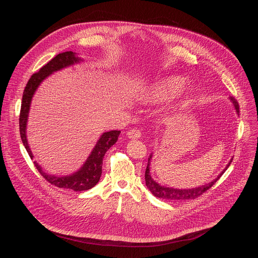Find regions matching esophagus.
I'll list each match as a JSON object with an SVG mask.
<instances>
[{"label":"esophagus","mask_w":258,"mask_h":258,"mask_svg":"<svg viewBox=\"0 0 258 258\" xmlns=\"http://www.w3.org/2000/svg\"><path fill=\"white\" fill-rule=\"evenodd\" d=\"M126 136H127V138H130V139H140L142 135H141L140 130H138V128H133V130H130V131L127 132Z\"/></svg>","instance_id":"34e87169"}]
</instances>
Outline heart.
<instances>
[{"mask_svg": "<svg viewBox=\"0 0 258 258\" xmlns=\"http://www.w3.org/2000/svg\"><path fill=\"white\" fill-rule=\"evenodd\" d=\"M185 83L182 78H164L147 89L139 98L143 104H158L175 96Z\"/></svg>", "mask_w": 258, "mask_h": 258, "instance_id": "heart-1", "label": "heart"}]
</instances>
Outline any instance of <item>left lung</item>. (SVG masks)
<instances>
[{
    "label": "left lung",
    "instance_id": "8db88e82",
    "mask_svg": "<svg viewBox=\"0 0 258 258\" xmlns=\"http://www.w3.org/2000/svg\"><path fill=\"white\" fill-rule=\"evenodd\" d=\"M230 101L233 103L237 114H239V104H238V102L236 101V99L234 97H231ZM152 157H153V154H151L148 158V164H147V168H146V172H145V180H146L147 188L150 190V192L155 197L162 198V199H168V200H176V201L195 199L198 196L202 195L205 191H207L209 188H211L216 182V180L224 174V172L228 169V167L230 166V164L233 160V158H231L230 162L227 164L225 169L222 172H220L214 179H212L211 181H209L207 183H204V185L196 187V188L176 189V188H172V187L162 186V185H160V183H158L156 180L153 179V177L151 176V173H150V162H151Z\"/></svg>",
    "mask_w": 258,
    "mask_h": 258
}]
</instances>
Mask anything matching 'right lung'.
I'll return each instance as SVG.
<instances>
[{"label": "right lung", "mask_w": 258, "mask_h": 258, "mask_svg": "<svg viewBox=\"0 0 258 258\" xmlns=\"http://www.w3.org/2000/svg\"><path fill=\"white\" fill-rule=\"evenodd\" d=\"M84 60L78 56L75 52H64L55 56L51 61H49L45 66H43L39 72L34 73L29 79L22 96L21 102V110H20V116H19V130H20V137L22 143L25 147V149L31 159H33V154L30 150V147L28 145L27 136H26V127H27V120L28 114L30 110L31 101L33 98L34 93L38 90L40 85L54 72L64 69L66 67L72 66L75 64H79ZM120 131H110L103 133L99 140L97 141L95 147L93 148L91 154L82 165V167L73 172L71 174L57 176L54 174H49L45 172L42 166L36 162L33 161L34 166L38 168L39 172L50 182L52 185L63 188L69 189L73 191H87L97 185L99 181L101 174H102V164L103 158L105 153L108 151L109 148H111L118 139Z\"/></svg>", "instance_id": "obj_1"}]
</instances>
